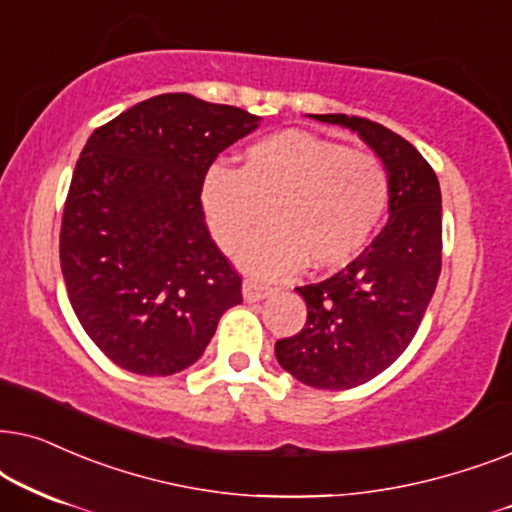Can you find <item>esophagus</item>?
<instances>
[{
	"instance_id": "obj_1",
	"label": "esophagus",
	"mask_w": 512,
	"mask_h": 512,
	"mask_svg": "<svg viewBox=\"0 0 512 512\" xmlns=\"http://www.w3.org/2000/svg\"><path fill=\"white\" fill-rule=\"evenodd\" d=\"M274 288H269V285H264L260 281H252V278H245L243 281V299L245 302H260V299L269 297Z\"/></svg>"
}]
</instances>
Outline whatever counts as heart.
Returning <instances> with one entry per match:
<instances>
[{
    "mask_svg": "<svg viewBox=\"0 0 512 512\" xmlns=\"http://www.w3.org/2000/svg\"><path fill=\"white\" fill-rule=\"evenodd\" d=\"M391 182L377 154L302 131L252 142L241 166H213L201 187V208L217 245L243 250L250 274L278 278L309 260L337 269L356 257L386 213Z\"/></svg>",
    "mask_w": 512,
    "mask_h": 512,
    "instance_id": "heart-1",
    "label": "heart"
}]
</instances>
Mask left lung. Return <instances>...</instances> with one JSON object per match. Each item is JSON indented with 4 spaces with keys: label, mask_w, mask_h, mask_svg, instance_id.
<instances>
[{
    "label": "left lung",
    "mask_w": 512,
    "mask_h": 512,
    "mask_svg": "<svg viewBox=\"0 0 512 512\" xmlns=\"http://www.w3.org/2000/svg\"><path fill=\"white\" fill-rule=\"evenodd\" d=\"M351 128L388 170V222L339 274L295 288L306 323L276 342L285 372L306 386L344 391L365 384L410 346L442 267V196L435 170L398 133L363 117L311 114Z\"/></svg>",
    "instance_id": "left-lung-1"
}]
</instances>
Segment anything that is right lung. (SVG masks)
Masks as SVG:
<instances>
[{
  "label": "right lung",
  "mask_w": 512,
  "mask_h": 512,
  "mask_svg": "<svg viewBox=\"0 0 512 512\" xmlns=\"http://www.w3.org/2000/svg\"><path fill=\"white\" fill-rule=\"evenodd\" d=\"M260 117L189 93L142 100L95 128L74 168L60 269L81 327L124 370L194 365L241 276L210 238L201 187L217 154Z\"/></svg>",
  "instance_id": "1"
}]
</instances>
